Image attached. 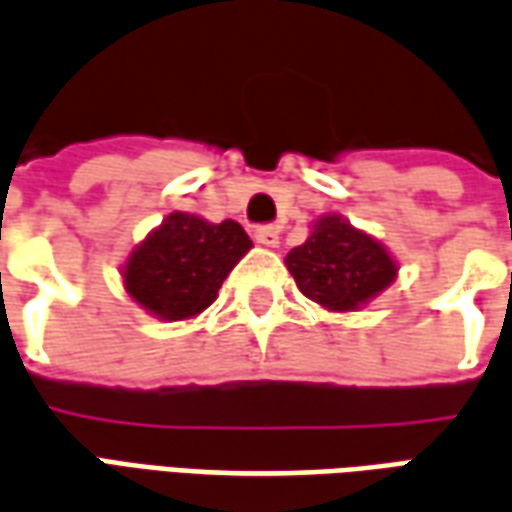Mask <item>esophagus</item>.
<instances>
[{
    "label": "esophagus",
    "instance_id": "1",
    "mask_svg": "<svg viewBox=\"0 0 512 512\" xmlns=\"http://www.w3.org/2000/svg\"><path fill=\"white\" fill-rule=\"evenodd\" d=\"M253 239L264 245V248H278V242H281V231H278L276 225H259L256 231H253Z\"/></svg>",
    "mask_w": 512,
    "mask_h": 512
}]
</instances>
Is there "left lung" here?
I'll list each match as a JSON object with an SVG mask.
<instances>
[{
  "mask_svg": "<svg viewBox=\"0 0 512 512\" xmlns=\"http://www.w3.org/2000/svg\"><path fill=\"white\" fill-rule=\"evenodd\" d=\"M284 262L298 290L329 312H357L398 276L390 250L343 214L315 220L306 242L292 248Z\"/></svg>",
  "mask_w": 512,
  "mask_h": 512,
  "instance_id": "left-lung-1",
  "label": "left lung"
}]
</instances>
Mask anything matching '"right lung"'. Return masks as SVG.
I'll use <instances>...</instances> for the list:
<instances>
[{
	"instance_id": "add662e5",
	"label": "right lung",
	"mask_w": 512,
	"mask_h": 512,
	"mask_svg": "<svg viewBox=\"0 0 512 512\" xmlns=\"http://www.w3.org/2000/svg\"><path fill=\"white\" fill-rule=\"evenodd\" d=\"M250 248L253 242L239 222L172 211L130 250L122 284L158 320H192L214 303L222 281Z\"/></svg>"
}]
</instances>
